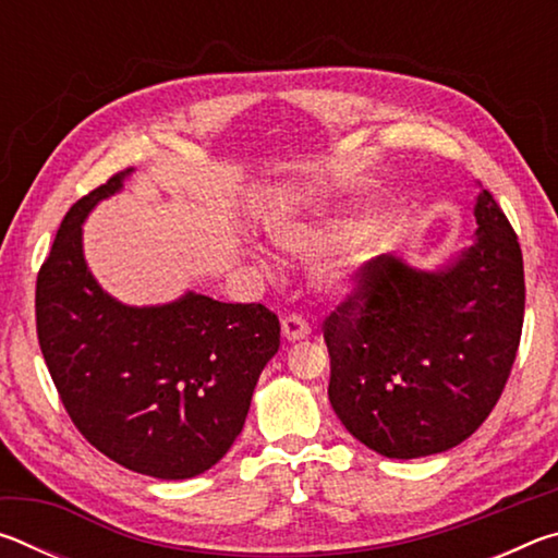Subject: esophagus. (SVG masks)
Returning a JSON list of instances; mask_svg holds the SVG:
<instances>
[{"mask_svg":"<svg viewBox=\"0 0 558 558\" xmlns=\"http://www.w3.org/2000/svg\"><path fill=\"white\" fill-rule=\"evenodd\" d=\"M310 335V323L302 315L292 313L286 315L282 319V337L288 339V342H295V339H305Z\"/></svg>","mask_w":558,"mask_h":558,"instance_id":"1","label":"esophagus"}]
</instances>
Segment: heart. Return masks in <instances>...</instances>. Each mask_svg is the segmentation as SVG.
<instances>
[{"mask_svg": "<svg viewBox=\"0 0 558 558\" xmlns=\"http://www.w3.org/2000/svg\"><path fill=\"white\" fill-rule=\"evenodd\" d=\"M280 241L286 243L290 251L307 253V256H313V253H319L325 248L327 235L323 231H313V229H288L280 233Z\"/></svg>", "mask_w": 558, "mask_h": 558, "instance_id": "1", "label": "heart"}]
</instances>
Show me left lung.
<instances>
[{
    "label": "left lung",
    "instance_id": "obj_1",
    "mask_svg": "<svg viewBox=\"0 0 558 558\" xmlns=\"http://www.w3.org/2000/svg\"><path fill=\"white\" fill-rule=\"evenodd\" d=\"M477 241L440 272L393 256L362 263L325 317L329 403L366 448L423 458L470 438L502 396L524 325V263L495 196Z\"/></svg>",
    "mask_w": 558,
    "mask_h": 558
}]
</instances>
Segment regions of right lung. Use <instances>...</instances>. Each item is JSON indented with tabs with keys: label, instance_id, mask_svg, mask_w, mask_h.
I'll use <instances>...</instances> for the list:
<instances>
[{
	"label": "right lung",
	"instance_id": "obj_1",
	"mask_svg": "<svg viewBox=\"0 0 558 558\" xmlns=\"http://www.w3.org/2000/svg\"><path fill=\"white\" fill-rule=\"evenodd\" d=\"M130 169L63 216L36 276V335L73 426L132 472L196 477L233 446L263 366L280 347L278 315L260 302L189 292L162 307H125L98 288L81 223Z\"/></svg>",
	"mask_w": 558,
	"mask_h": 558
}]
</instances>
